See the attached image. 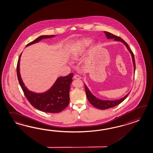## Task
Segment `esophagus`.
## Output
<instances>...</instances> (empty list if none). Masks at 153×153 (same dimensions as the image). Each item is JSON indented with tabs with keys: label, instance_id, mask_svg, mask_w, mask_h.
I'll return each mask as SVG.
<instances>
[{
	"label": "esophagus",
	"instance_id": "1",
	"mask_svg": "<svg viewBox=\"0 0 153 153\" xmlns=\"http://www.w3.org/2000/svg\"><path fill=\"white\" fill-rule=\"evenodd\" d=\"M73 78L74 79H81V76L79 75L75 74Z\"/></svg>",
	"mask_w": 153,
	"mask_h": 153
}]
</instances>
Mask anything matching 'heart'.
Listing matches in <instances>:
<instances>
[{
  "label": "heart",
  "mask_w": 153,
  "mask_h": 153,
  "mask_svg": "<svg viewBox=\"0 0 153 153\" xmlns=\"http://www.w3.org/2000/svg\"><path fill=\"white\" fill-rule=\"evenodd\" d=\"M91 41L89 39H82L75 43L71 50L70 56L73 60H76L89 46Z\"/></svg>",
  "instance_id": "heart-1"
}]
</instances>
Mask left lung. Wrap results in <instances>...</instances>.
I'll return each mask as SVG.
<instances>
[{
	"instance_id": "left-lung-1",
	"label": "left lung",
	"mask_w": 153,
	"mask_h": 153,
	"mask_svg": "<svg viewBox=\"0 0 153 153\" xmlns=\"http://www.w3.org/2000/svg\"><path fill=\"white\" fill-rule=\"evenodd\" d=\"M104 33L106 34L107 36V38L108 39H114L115 41H121L123 43L125 46L127 47V48H128L129 51L130 52V53H131V57H132V60L133 62V65H134V72L135 73V59H134V54L133 53V52L131 51V50L129 48V47L128 46V44L124 41L123 39H121V37L117 36L114 35V34L110 33V32H107V31H104ZM85 89L86 94V97L88 98V100H89L90 103L92 105V106L96 107L97 108H99L100 110H106L108 108H110L112 107H114V106H116L118 105L119 104L123 102L124 100L127 98V97L128 96L129 92L128 94H127L124 97L122 98L121 99L117 100H114V101H109V100H101L97 99L95 96H94L91 94V92L90 91L89 89L88 88V87L86 86L85 84Z\"/></svg>"
}]
</instances>
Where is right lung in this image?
<instances>
[{
  "label": "right lung",
  "instance_id": "add662e5",
  "mask_svg": "<svg viewBox=\"0 0 153 153\" xmlns=\"http://www.w3.org/2000/svg\"><path fill=\"white\" fill-rule=\"evenodd\" d=\"M54 36V35L41 36L28 43L26 47L38 42L43 39H48ZM21 56L22 54L19 56L17 64V75L19 84L29 102L36 109L46 113H59L64 110L69 103V90L73 81V74L71 73L67 76L58 78L53 85L46 92L36 93L30 91L25 86L20 74L19 66Z\"/></svg>",
  "mask_w": 153,
  "mask_h": 153
}]
</instances>
